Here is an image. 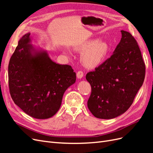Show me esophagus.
I'll return each instance as SVG.
<instances>
[{
  "label": "esophagus",
  "instance_id": "obj_1",
  "mask_svg": "<svg viewBox=\"0 0 153 153\" xmlns=\"http://www.w3.org/2000/svg\"><path fill=\"white\" fill-rule=\"evenodd\" d=\"M76 76L78 78H82L84 76V73H83L82 71H78L76 73Z\"/></svg>",
  "mask_w": 153,
  "mask_h": 153
}]
</instances>
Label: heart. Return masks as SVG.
<instances>
[{
  "label": "heart",
  "mask_w": 153,
  "mask_h": 153,
  "mask_svg": "<svg viewBox=\"0 0 153 153\" xmlns=\"http://www.w3.org/2000/svg\"><path fill=\"white\" fill-rule=\"evenodd\" d=\"M76 50L84 51L82 61L87 68H92L103 62L108 53V45L103 41L90 40L76 47Z\"/></svg>",
  "instance_id": "1"
}]
</instances>
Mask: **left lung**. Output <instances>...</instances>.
<instances>
[{"label": "left lung", "instance_id": "8db88e82", "mask_svg": "<svg viewBox=\"0 0 153 153\" xmlns=\"http://www.w3.org/2000/svg\"><path fill=\"white\" fill-rule=\"evenodd\" d=\"M121 32L114 53L86 75L91 86L88 108L99 119H113L126 112L144 80L145 63L137 41L129 32Z\"/></svg>", "mask_w": 153, "mask_h": 153}]
</instances>
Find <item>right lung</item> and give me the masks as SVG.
<instances>
[{"label": "right lung", "mask_w": 153, "mask_h": 153, "mask_svg": "<svg viewBox=\"0 0 153 153\" xmlns=\"http://www.w3.org/2000/svg\"><path fill=\"white\" fill-rule=\"evenodd\" d=\"M30 33L24 35L8 66L9 89L17 106L39 119L52 117L60 108L62 96L76 81L71 66L53 62L47 53H32Z\"/></svg>", "instance_id": "add662e5"}]
</instances>
